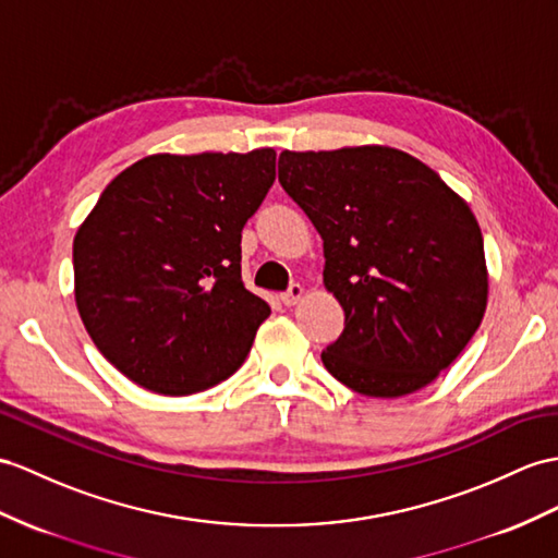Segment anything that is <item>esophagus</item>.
<instances>
[{"mask_svg": "<svg viewBox=\"0 0 558 558\" xmlns=\"http://www.w3.org/2000/svg\"><path fill=\"white\" fill-rule=\"evenodd\" d=\"M303 293H305V291H303L301 283H291L289 291H283V293H281V303L287 305V307H291V305H295L298 301H301Z\"/></svg>", "mask_w": 558, "mask_h": 558, "instance_id": "34e87169", "label": "esophagus"}]
</instances>
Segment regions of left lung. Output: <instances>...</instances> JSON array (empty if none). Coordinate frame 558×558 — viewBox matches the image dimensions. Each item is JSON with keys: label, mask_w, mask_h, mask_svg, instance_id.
Listing matches in <instances>:
<instances>
[{"label": "left lung", "mask_w": 558, "mask_h": 558, "mask_svg": "<svg viewBox=\"0 0 558 558\" xmlns=\"http://www.w3.org/2000/svg\"><path fill=\"white\" fill-rule=\"evenodd\" d=\"M279 182L324 241V287L345 329L322 352L372 398L428 386L466 348L487 303L483 234L438 172L388 146L283 151Z\"/></svg>", "instance_id": "1"}]
</instances>
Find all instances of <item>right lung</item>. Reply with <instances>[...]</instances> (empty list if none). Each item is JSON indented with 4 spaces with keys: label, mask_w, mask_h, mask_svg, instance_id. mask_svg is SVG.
<instances>
[{
    "label": "right lung",
    "mask_w": 558,
    "mask_h": 558,
    "mask_svg": "<svg viewBox=\"0 0 558 558\" xmlns=\"http://www.w3.org/2000/svg\"><path fill=\"white\" fill-rule=\"evenodd\" d=\"M277 154H158L104 189L73 241L75 303L101 355L137 386L192 396L232 376L269 305L241 281V229Z\"/></svg>",
    "instance_id": "add662e5"
}]
</instances>
